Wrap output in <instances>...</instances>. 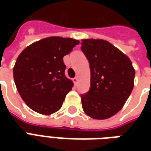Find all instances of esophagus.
I'll use <instances>...</instances> for the list:
<instances>
[{"instance_id": "1", "label": "esophagus", "mask_w": 151, "mask_h": 151, "mask_svg": "<svg viewBox=\"0 0 151 151\" xmlns=\"http://www.w3.org/2000/svg\"><path fill=\"white\" fill-rule=\"evenodd\" d=\"M73 83H74V85L77 86V84H78V78H77V77H75L73 79Z\"/></svg>"}]
</instances>
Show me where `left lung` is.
<instances>
[{
    "label": "left lung",
    "instance_id": "1",
    "mask_svg": "<svg viewBox=\"0 0 151 151\" xmlns=\"http://www.w3.org/2000/svg\"><path fill=\"white\" fill-rule=\"evenodd\" d=\"M81 44L91 69V88L81 95L83 111L94 119H108L131 94L135 70L129 58L106 40H83Z\"/></svg>",
    "mask_w": 151,
    "mask_h": 151
}]
</instances>
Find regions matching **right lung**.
Returning a JSON list of instances; mask_svg holds the SVG:
<instances>
[{
	"label": "right lung",
	"mask_w": 151,
	"mask_h": 151,
	"mask_svg": "<svg viewBox=\"0 0 151 151\" xmlns=\"http://www.w3.org/2000/svg\"><path fill=\"white\" fill-rule=\"evenodd\" d=\"M78 43L71 38L48 37L31 44L18 56L13 70L14 79L29 108L43 115L61 108L73 86L65 74L63 57Z\"/></svg>",
	"instance_id": "add662e5"
}]
</instances>
